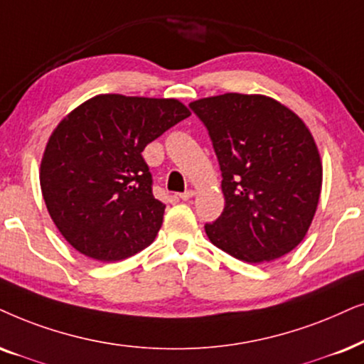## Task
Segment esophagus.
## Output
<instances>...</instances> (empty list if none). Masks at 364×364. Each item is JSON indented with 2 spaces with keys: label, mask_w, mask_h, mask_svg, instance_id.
I'll return each instance as SVG.
<instances>
[{
  "label": "esophagus",
  "mask_w": 364,
  "mask_h": 364,
  "mask_svg": "<svg viewBox=\"0 0 364 364\" xmlns=\"http://www.w3.org/2000/svg\"><path fill=\"white\" fill-rule=\"evenodd\" d=\"M193 196H196V192H193V191H186V192L178 193V197H181L182 200H188V199H192Z\"/></svg>",
  "instance_id": "34e87169"
}]
</instances>
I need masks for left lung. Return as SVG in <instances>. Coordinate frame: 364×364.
<instances>
[{
    "label": "left lung",
    "instance_id": "8db88e82",
    "mask_svg": "<svg viewBox=\"0 0 364 364\" xmlns=\"http://www.w3.org/2000/svg\"><path fill=\"white\" fill-rule=\"evenodd\" d=\"M223 172L225 205L205 224L210 242L244 262L291 252L308 232L319 202L323 167L304 122L264 95L192 102Z\"/></svg>",
    "mask_w": 364,
    "mask_h": 364
}]
</instances>
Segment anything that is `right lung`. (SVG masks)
I'll return each instance as SVG.
<instances>
[{"mask_svg": "<svg viewBox=\"0 0 364 364\" xmlns=\"http://www.w3.org/2000/svg\"><path fill=\"white\" fill-rule=\"evenodd\" d=\"M191 112L173 98L97 95L51 134L40 186L51 219L78 252L122 261L154 242L165 205L141 157Z\"/></svg>", "mask_w": 364, "mask_h": 364, "instance_id": "add662e5", "label": "right lung"}]
</instances>
